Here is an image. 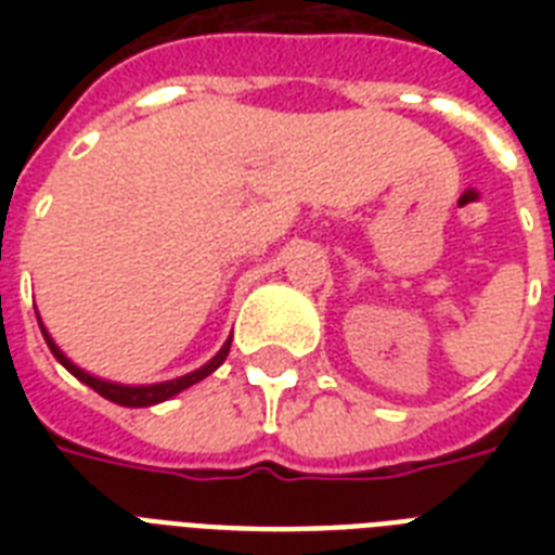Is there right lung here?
Segmentation results:
<instances>
[{
    "label": "right lung",
    "instance_id": "right-lung-1",
    "mask_svg": "<svg viewBox=\"0 0 555 555\" xmlns=\"http://www.w3.org/2000/svg\"><path fill=\"white\" fill-rule=\"evenodd\" d=\"M37 320H39V313H37ZM39 328H42V337H46L48 348H51V354H54L56 360L65 365V369L72 371L74 377L80 379V383H86L89 388H94L100 397H106V400H112V403H117V405H129V409H143V405L164 403V400H169V397H176L178 391H184V388L195 386V383H201L204 377H209V374H212L218 365L224 363L227 354H230V343H233V337L227 339L224 346H221V351H218V354L212 357L207 365H201V369L190 371V374H184V377L167 379V383H152V386H120V383L100 379V377H94V374H89V371H82L80 365H74L72 360H68V357H65L60 348H56V343L46 331L42 320H39Z\"/></svg>",
    "mask_w": 555,
    "mask_h": 555
}]
</instances>
